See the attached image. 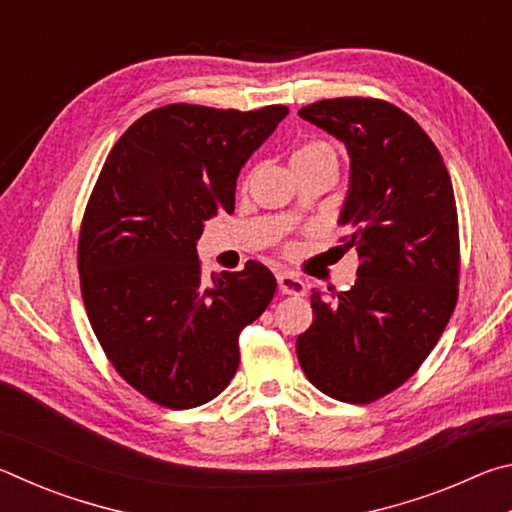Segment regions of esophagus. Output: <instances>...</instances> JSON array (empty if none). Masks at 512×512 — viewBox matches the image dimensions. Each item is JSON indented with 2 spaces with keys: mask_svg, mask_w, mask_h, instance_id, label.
<instances>
[{
  "mask_svg": "<svg viewBox=\"0 0 512 512\" xmlns=\"http://www.w3.org/2000/svg\"><path fill=\"white\" fill-rule=\"evenodd\" d=\"M277 287H280V293H284V296H305L307 293V284L298 275L291 273L277 275Z\"/></svg>",
  "mask_w": 512,
  "mask_h": 512,
  "instance_id": "1",
  "label": "esophagus"
}]
</instances>
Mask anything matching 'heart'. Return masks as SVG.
Wrapping results in <instances>:
<instances>
[{"label": "heart", "mask_w": 512, "mask_h": 512, "mask_svg": "<svg viewBox=\"0 0 512 512\" xmlns=\"http://www.w3.org/2000/svg\"><path fill=\"white\" fill-rule=\"evenodd\" d=\"M323 155H332V158H334V151L329 149V146L323 144V142H309V144H302L300 149L293 151L291 162L311 160V158H323Z\"/></svg>", "instance_id": "b5f03b06"}]
</instances>
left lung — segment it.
<instances>
[{"label":"left lung","instance_id":"1","mask_svg":"<svg viewBox=\"0 0 512 512\" xmlns=\"http://www.w3.org/2000/svg\"><path fill=\"white\" fill-rule=\"evenodd\" d=\"M298 115L345 144V248L361 266L350 291L311 293L314 323L296 352L307 379L341 402L395 391L427 359L458 296V221L443 158L386 101L325 99Z\"/></svg>","mask_w":512,"mask_h":512}]
</instances>
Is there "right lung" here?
Here are the masks:
<instances>
[{"label":"right lung","instance_id":"1","mask_svg":"<svg viewBox=\"0 0 512 512\" xmlns=\"http://www.w3.org/2000/svg\"><path fill=\"white\" fill-rule=\"evenodd\" d=\"M289 115L173 103L119 137L85 207L83 302L112 366L149 400L194 409L239 366V334L264 314L275 277L259 262L205 282L196 241L235 210L241 167Z\"/></svg>","mask_w":512,"mask_h":512}]
</instances>
